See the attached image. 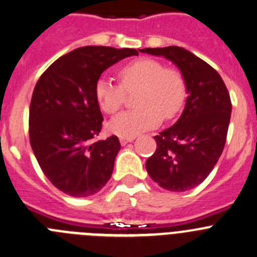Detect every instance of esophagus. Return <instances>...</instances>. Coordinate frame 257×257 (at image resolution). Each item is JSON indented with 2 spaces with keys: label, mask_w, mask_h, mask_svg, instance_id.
Segmentation results:
<instances>
[{
  "label": "esophagus",
  "mask_w": 257,
  "mask_h": 257,
  "mask_svg": "<svg viewBox=\"0 0 257 257\" xmlns=\"http://www.w3.org/2000/svg\"><path fill=\"white\" fill-rule=\"evenodd\" d=\"M133 141H134V137H131V138H123V137H120L121 146H125L126 143H129V142H133Z\"/></svg>",
  "instance_id": "obj_1"
}]
</instances>
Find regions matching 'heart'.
<instances>
[{
	"label": "heart",
	"mask_w": 257,
	"mask_h": 257,
	"mask_svg": "<svg viewBox=\"0 0 257 257\" xmlns=\"http://www.w3.org/2000/svg\"><path fill=\"white\" fill-rule=\"evenodd\" d=\"M120 84L106 78L98 79L94 94L103 111L113 114L121 108L125 91L139 88L138 108L121 111L109 123V131L123 138L136 137L161 123L162 118L177 115L186 100V83L179 71L164 68L153 59L134 60L119 69Z\"/></svg>",
	"instance_id": "1"
}]
</instances>
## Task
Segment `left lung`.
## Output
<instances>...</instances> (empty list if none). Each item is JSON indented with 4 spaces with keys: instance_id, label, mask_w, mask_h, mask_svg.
Segmentation results:
<instances>
[{
    "instance_id": "8db88e82",
    "label": "left lung",
    "mask_w": 257,
    "mask_h": 257,
    "mask_svg": "<svg viewBox=\"0 0 257 257\" xmlns=\"http://www.w3.org/2000/svg\"><path fill=\"white\" fill-rule=\"evenodd\" d=\"M163 56L181 70L187 96L178 120L154 137L157 149L147 159L151 178L162 188L184 192L202 183L223 151L231 118V99L220 74L179 46L139 50Z\"/></svg>"
}]
</instances>
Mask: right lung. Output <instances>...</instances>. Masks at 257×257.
I'll use <instances>...</instances> for the list:
<instances>
[{
    "label": "right lung",
    "instance_id": "add662e5",
    "mask_svg": "<svg viewBox=\"0 0 257 257\" xmlns=\"http://www.w3.org/2000/svg\"><path fill=\"white\" fill-rule=\"evenodd\" d=\"M136 49L84 46L59 57L40 76L30 104V143L50 182L71 197H88L110 179L118 137L94 142L103 123L94 88L103 71Z\"/></svg>",
    "mask_w": 257,
    "mask_h": 257
}]
</instances>
